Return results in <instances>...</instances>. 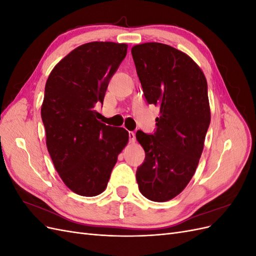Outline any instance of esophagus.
<instances>
[{"mask_svg":"<svg viewBox=\"0 0 256 256\" xmlns=\"http://www.w3.org/2000/svg\"><path fill=\"white\" fill-rule=\"evenodd\" d=\"M128 136H129V142L130 143H134V141H136V134H134V132H132V131H129Z\"/></svg>","mask_w":256,"mask_h":256,"instance_id":"1","label":"esophagus"}]
</instances>
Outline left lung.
Masks as SVG:
<instances>
[{"mask_svg": "<svg viewBox=\"0 0 256 256\" xmlns=\"http://www.w3.org/2000/svg\"><path fill=\"white\" fill-rule=\"evenodd\" d=\"M146 102L160 106L154 134L136 131L145 150L136 170L142 194L166 202L186 188L196 173L210 124L207 81L187 54L159 42L131 49Z\"/></svg>", "mask_w": 256, "mask_h": 256, "instance_id": "8db88e82", "label": "left lung"}]
</instances>
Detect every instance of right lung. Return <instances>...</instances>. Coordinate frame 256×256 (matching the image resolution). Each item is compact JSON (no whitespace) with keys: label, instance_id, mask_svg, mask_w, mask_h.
I'll return each mask as SVG.
<instances>
[{"label":"right lung","instance_id":"1","mask_svg":"<svg viewBox=\"0 0 256 256\" xmlns=\"http://www.w3.org/2000/svg\"><path fill=\"white\" fill-rule=\"evenodd\" d=\"M127 54L126 44L80 46L53 68L46 83L42 120L47 148L62 180L74 193L95 196L106 188L128 131L98 120L113 74Z\"/></svg>","mask_w":256,"mask_h":256}]
</instances>
